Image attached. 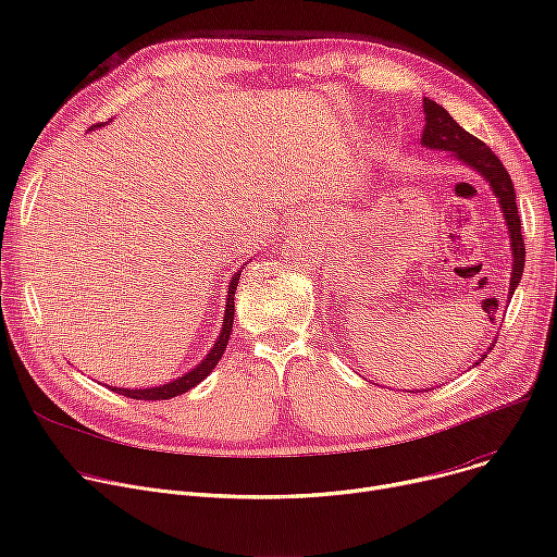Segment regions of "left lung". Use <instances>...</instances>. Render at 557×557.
I'll return each mask as SVG.
<instances>
[{"label":"left lung","instance_id":"8db88e82","mask_svg":"<svg viewBox=\"0 0 557 557\" xmlns=\"http://www.w3.org/2000/svg\"><path fill=\"white\" fill-rule=\"evenodd\" d=\"M422 108H424V131L420 141L424 149L447 151L460 164L481 173V178L487 181L494 198L499 200V208H502V214L508 227V237H510V250H512V273H510V288H508V302H510L515 288L521 280L523 259H525V248L521 239V221L517 212L515 187H512L510 175L502 164V160L490 151V146H485L481 139L460 128L454 116L443 106H437L431 99H424ZM487 352L481 357V361L487 357ZM474 366H479V361Z\"/></svg>","mask_w":557,"mask_h":557}]
</instances>
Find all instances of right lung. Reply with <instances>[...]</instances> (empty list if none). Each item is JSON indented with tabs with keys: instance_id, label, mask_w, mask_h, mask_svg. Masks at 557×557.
I'll return each instance as SVG.
<instances>
[{
	"instance_id": "obj_1",
	"label": "right lung",
	"mask_w": 557,
	"mask_h": 557,
	"mask_svg": "<svg viewBox=\"0 0 557 557\" xmlns=\"http://www.w3.org/2000/svg\"><path fill=\"white\" fill-rule=\"evenodd\" d=\"M92 131V128H90ZM246 267V263H244ZM242 267V269H244ZM242 269L232 275L230 284H227V302H225V315H223V325H221V334L219 338L214 341L212 349L208 355H205V359L194 366L187 374L173 379V382H166V384H160V386H153V388H116V386H108L110 391L120 393L124 397H131V399H171L175 395H183L187 391H191L194 386H198L202 379H208V374L216 368V363L221 361L225 347H227V341H230V334H232V323H234V290H237L239 286V277H242Z\"/></svg>"
}]
</instances>
